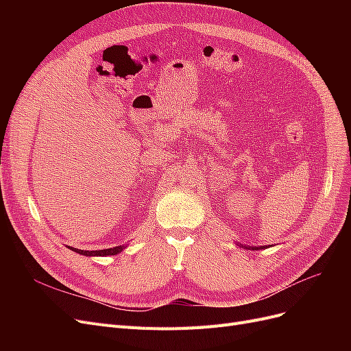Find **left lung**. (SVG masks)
I'll return each instance as SVG.
<instances>
[{
	"mask_svg": "<svg viewBox=\"0 0 351 351\" xmlns=\"http://www.w3.org/2000/svg\"><path fill=\"white\" fill-rule=\"evenodd\" d=\"M243 247V246H241ZM246 249H252V250H258V249H263V247H246Z\"/></svg>",
	"mask_w": 351,
	"mask_h": 351,
	"instance_id": "8db88e82",
	"label": "left lung"
}]
</instances>
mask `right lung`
Returning a JSON list of instances; mask_svg holds the SVG:
<instances>
[{"mask_svg":"<svg viewBox=\"0 0 351 351\" xmlns=\"http://www.w3.org/2000/svg\"><path fill=\"white\" fill-rule=\"evenodd\" d=\"M69 249L77 252L80 254H84V256H110V254L120 253L124 249V246H117V247L105 249V250H79V249H73V247H69Z\"/></svg>","mask_w":351,"mask_h":351,"instance_id":"add662e5","label":"right lung"}]
</instances>
